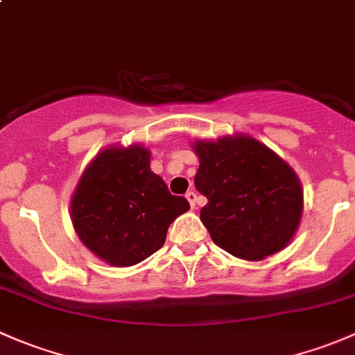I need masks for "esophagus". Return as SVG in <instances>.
Wrapping results in <instances>:
<instances>
[{"label":"esophagus","instance_id":"obj_1","mask_svg":"<svg viewBox=\"0 0 355 355\" xmlns=\"http://www.w3.org/2000/svg\"><path fill=\"white\" fill-rule=\"evenodd\" d=\"M185 198H187V200L191 202L192 207H196V202H198V194H196L194 191L187 192V194H185Z\"/></svg>","mask_w":355,"mask_h":355}]
</instances>
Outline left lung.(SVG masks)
I'll return each mask as SVG.
<instances>
[{
  "label": "left lung",
  "instance_id": "obj_1",
  "mask_svg": "<svg viewBox=\"0 0 355 355\" xmlns=\"http://www.w3.org/2000/svg\"><path fill=\"white\" fill-rule=\"evenodd\" d=\"M196 189L207 198L200 221L218 247L259 261L288 245L302 216V185L295 171L249 135L196 141Z\"/></svg>",
  "mask_w": 355,
  "mask_h": 355
}]
</instances>
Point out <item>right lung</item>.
I'll return each mask as SVG.
<instances>
[{
	"instance_id": "1",
	"label": "right lung",
	"mask_w": 355,
	"mask_h": 355,
	"mask_svg": "<svg viewBox=\"0 0 355 355\" xmlns=\"http://www.w3.org/2000/svg\"><path fill=\"white\" fill-rule=\"evenodd\" d=\"M149 164L142 146H111L89 163L71 196L78 239L111 266H134L155 254L171 221L191 207Z\"/></svg>"
}]
</instances>
